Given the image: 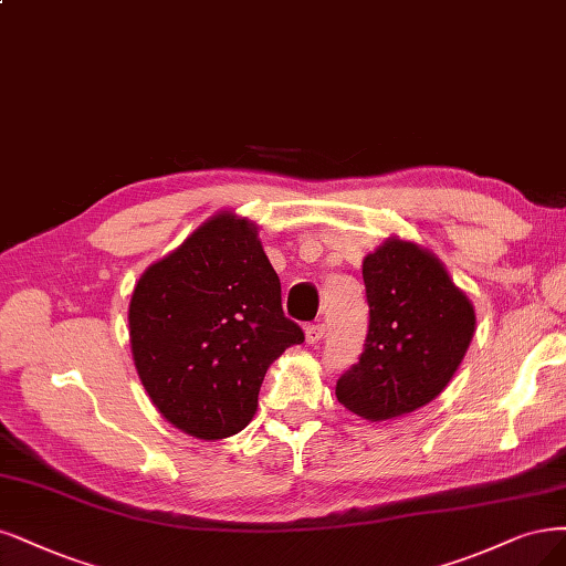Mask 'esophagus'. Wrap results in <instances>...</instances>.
Wrapping results in <instances>:
<instances>
[{"label": "esophagus", "mask_w": 566, "mask_h": 566, "mask_svg": "<svg viewBox=\"0 0 566 566\" xmlns=\"http://www.w3.org/2000/svg\"><path fill=\"white\" fill-rule=\"evenodd\" d=\"M304 335H306V344H318L321 339H323V335H325V327L318 323V325H306L304 327Z\"/></svg>", "instance_id": "34e87169"}]
</instances>
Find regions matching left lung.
Returning <instances> with one entry per match:
<instances>
[{
  "label": "left lung",
  "instance_id": "obj_1",
  "mask_svg": "<svg viewBox=\"0 0 566 566\" xmlns=\"http://www.w3.org/2000/svg\"><path fill=\"white\" fill-rule=\"evenodd\" d=\"M363 281L365 348L335 394L354 415L386 421L442 394L471 346L475 308L431 250L396 237L363 260Z\"/></svg>",
  "mask_w": 566,
  "mask_h": 566
}]
</instances>
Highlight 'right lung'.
<instances>
[{"label":"right lung","instance_id":"1","mask_svg":"<svg viewBox=\"0 0 566 566\" xmlns=\"http://www.w3.org/2000/svg\"><path fill=\"white\" fill-rule=\"evenodd\" d=\"M130 350L147 396L180 431L220 440L258 412L269 365L304 333L285 318L258 227L224 210L135 283Z\"/></svg>","mask_w":566,"mask_h":566}]
</instances>
